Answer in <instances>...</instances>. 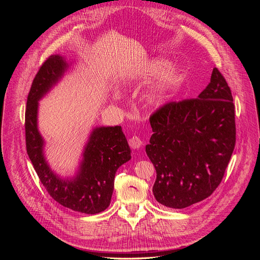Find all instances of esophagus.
<instances>
[{"mask_svg":"<svg viewBox=\"0 0 260 260\" xmlns=\"http://www.w3.org/2000/svg\"><path fill=\"white\" fill-rule=\"evenodd\" d=\"M143 144L142 140H141L139 137L137 136H133L132 138L129 139V145L131 148H135V149H138L141 147V145Z\"/></svg>","mask_w":260,"mask_h":260,"instance_id":"1","label":"esophagus"}]
</instances>
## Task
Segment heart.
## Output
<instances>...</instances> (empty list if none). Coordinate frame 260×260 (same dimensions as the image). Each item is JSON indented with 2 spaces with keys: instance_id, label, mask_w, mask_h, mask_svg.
Returning a JSON list of instances; mask_svg holds the SVG:
<instances>
[{
  "instance_id": "obj_1",
  "label": "heart",
  "mask_w": 260,
  "mask_h": 260,
  "mask_svg": "<svg viewBox=\"0 0 260 260\" xmlns=\"http://www.w3.org/2000/svg\"><path fill=\"white\" fill-rule=\"evenodd\" d=\"M165 62L161 59H153L149 61V64L145 66L139 74H136L132 78V81L137 80H146L148 78L156 75L160 72ZM181 70L177 65H168L165 67L160 74L157 77V79L151 85V88L147 91L145 100L147 106L152 108H157L162 105V103L168 96L170 91L174 89L180 78Z\"/></svg>"
}]
</instances>
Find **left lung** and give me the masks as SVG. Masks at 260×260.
<instances>
[{"instance_id": "8db88e82", "label": "left lung", "mask_w": 260, "mask_h": 260, "mask_svg": "<svg viewBox=\"0 0 260 260\" xmlns=\"http://www.w3.org/2000/svg\"><path fill=\"white\" fill-rule=\"evenodd\" d=\"M149 122L154 133L145 151L156 169V201L182 209L207 199L235 146L233 98L221 73L214 68L198 98L165 104Z\"/></svg>"}]
</instances>
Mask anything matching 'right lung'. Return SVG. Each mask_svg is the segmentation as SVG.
<instances>
[{
	"instance_id": "obj_1",
	"label": "right lung",
	"mask_w": 260,
	"mask_h": 260,
	"mask_svg": "<svg viewBox=\"0 0 260 260\" xmlns=\"http://www.w3.org/2000/svg\"><path fill=\"white\" fill-rule=\"evenodd\" d=\"M68 66L60 55H51L36 75L27 99L26 147L39 179L52 199L69 209L94 215L111 204L116 171L131 159V151L120 125L96 127L84 147L76 177L61 179L51 170L43 154L44 141L38 130V102L58 82Z\"/></svg>"
}]
</instances>
